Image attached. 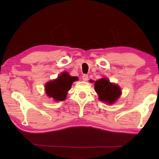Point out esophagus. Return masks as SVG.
Returning a JSON list of instances; mask_svg holds the SVG:
<instances>
[{
	"label": "esophagus",
	"instance_id": "1",
	"mask_svg": "<svg viewBox=\"0 0 159 159\" xmlns=\"http://www.w3.org/2000/svg\"><path fill=\"white\" fill-rule=\"evenodd\" d=\"M82 78H83V80H84V81H87V80H88L89 77H88V75H87V74H83Z\"/></svg>",
	"mask_w": 159,
	"mask_h": 159
}]
</instances>
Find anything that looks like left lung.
I'll list each match as a JSON object with an SVG mask.
<instances>
[{
    "label": "left lung",
    "instance_id": "left-lung-1",
    "mask_svg": "<svg viewBox=\"0 0 159 159\" xmlns=\"http://www.w3.org/2000/svg\"><path fill=\"white\" fill-rule=\"evenodd\" d=\"M94 87L99 96V100L109 104L116 102L121 93V90L119 86L111 83L109 79L105 78L95 81Z\"/></svg>",
    "mask_w": 159,
    "mask_h": 159
}]
</instances>
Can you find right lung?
<instances>
[{"label": "right lung", "instance_id": "1", "mask_svg": "<svg viewBox=\"0 0 159 159\" xmlns=\"http://www.w3.org/2000/svg\"><path fill=\"white\" fill-rule=\"evenodd\" d=\"M75 80H78L77 77L71 76L66 72H62L57 79L46 84L45 90L47 96L55 101L65 100L67 92Z\"/></svg>", "mask_w": 159, "mask_h": 159}]
</instances>
